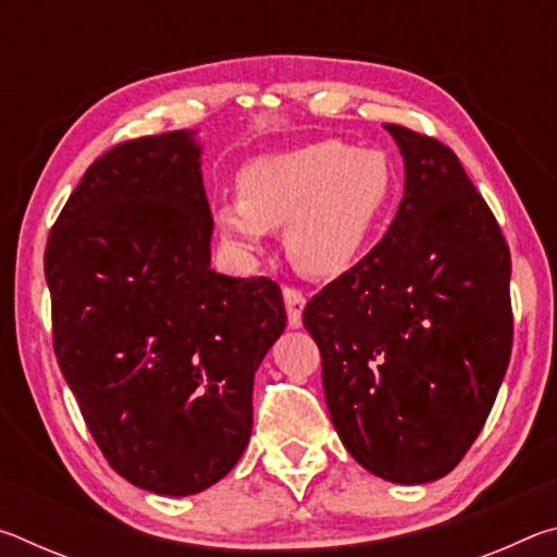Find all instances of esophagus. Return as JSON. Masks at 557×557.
Segmentation results:
<instances>
[{"label":"esophagus","mask_w":557,"mask_h":557,"mask_svg":"<svg viewBox=\"0 0 557 557\" xmlns=\"http://www.w3.org/2000/svg\"><path fill=\"white\" fill-rule=\"evenodd\" d=\"M282 297H285V309H287L289 326L292 329H299L301 326V312H305V305H307L305 295H301V292L295 289V287H285V289H282Z\"/></svg>","instance_id":"1"}]
</instances>
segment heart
Wrapping results in <instances>:
<instances>
[{
  "label": "heart",
  "instance_id": "heart-1",
  "mask_svg": "<svg viewBox=\"0 0 557 557\" xmlns=\"http://www.w3.org/2000/svg\"><path fill=\"white\" fill-rule=\"evenodd\" d=\"M388 157L319 139L250 159L235 176L238 201L213 206V225L240 256H258L268 231L285 228L295 265L338 277L369 248L393 201Z\"/></svg>",
  "mask_w": 557,
  "mask_h": 557
}]
</instances>
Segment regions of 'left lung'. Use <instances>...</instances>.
<instances>
[{"instance_id":"8db88e82","label":"left lung","mask_w":557,"mask_h":557,"mask_svg":"<svg viewBox=\"0 0 557 557\" xmlns=\"http://www.w3.org/2000/svg\"><path fill=\"white\" fill-rule=\"evenodd\" d=\"M405 188L383 240L305 307L332 422L393 484L449 474L482 432L513 344L502 228L437 139L383 125Z\"/></svg>"}]
</instances>
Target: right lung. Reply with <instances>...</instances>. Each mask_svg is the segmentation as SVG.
Listing matches in <instances>:
<instances>
[{"label": "right lung", "instance_id": "1", "mask_svg": "<svg viewBox=\"0 0 557 557\" xmlns=\"http://www.w3.org/2000/svg\"><path fill=\"white\" fill-rule=\"evenodd\" d=\"M194 129L129 139L88 166L46 245L53 348L110 467L199 494L238 465L252 379L287 314L277 282L211 270Z\"/></svg>", "mask_w": 557, "mask_h": 557}]
</instances>
